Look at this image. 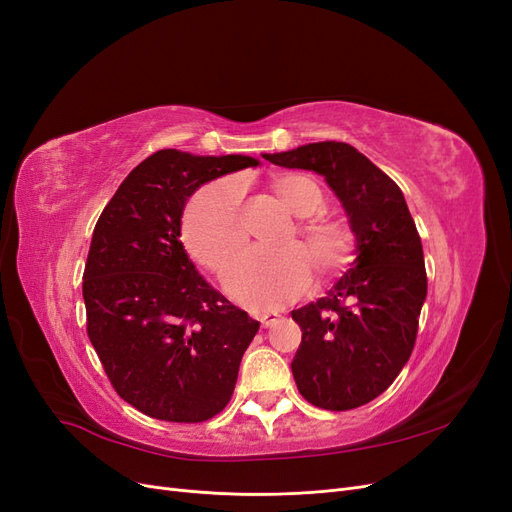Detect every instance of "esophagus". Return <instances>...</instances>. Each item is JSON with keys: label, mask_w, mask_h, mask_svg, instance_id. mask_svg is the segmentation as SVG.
<instances>
[{"label": "esophagus", "mask_w": 512, "mask_h": 512, "mask_svg": "<svg viewBox=\"0 0 512 512\" xmlns=\"http://www.w3.org/2000/svg\"><path fill=\"white\" fill-rule=\"evenodd\" d=\"M280 318H282V316L277 314V312H265V314H260V316H258V320H260L262 327H271V324H275V322L280 320Z\"/></svg>", "instance_id": "esophagus-1"}]
</instances>
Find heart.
Listing matches in <instances>:
<instances>
[{
  "label": "heart",
  "mask_w": 512,
  "mask_h": 512,
  "mask_svg": "<svg viewBox=\"0 0 512 512\" xmlns=\"http://www.w3.org/2000/svg\"><path fill=\"white\" fill-rule=\"evenodd\" d=\"M282 203L301 215L297 235L284 250H250L235 260L226 275L228 292L252 309H277L305 292L316 267L320 277H331L350 267L356 254L354 232L337 220L314 215L324 203L320 185L305 175L273 179ZM243 185L235 177L211 181L200 188L183 213V241L188 252L211 271H222L245 241L241 222Z\"/></svg>",
  "instance_id": "heart-1"
}]
</instances>
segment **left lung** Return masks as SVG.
Masks as SVG:
<instances>
[{"mask_svg":"<svg viewBox=\"0 0 512 512\" xmlns=\"http://www.w3.org/2000/svg\"><path fill=\"white\" fill-rule=\"evenodd\" d=\"M284 168L316 170L342 200L359 258L327 297L292 309L301 346L292 376L309 404L344 412L384 393L414 350L427 297L423 245L399 185L346 143L265 153Z\"/></svg>","mask_w":512,"mask_h":512,"instance_id":"1","label":"left lung"}]
</instances>
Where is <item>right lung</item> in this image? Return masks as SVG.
Wrapping results in <instances>:
<instances>
[{
	"instance_id": "obj_1",
	"label": "right lung",
	"mask_w": 512,
	"mask_h": 512,
	"mask_svg": "<svg viewBox=\"0 0 512 512\" xmlns=\"http://www.w3.org/2000/svg\"><path fill=\"white\" fill-rule=\"evenodd\" d=\"M256 164L162 149L98 218L83 273L87 335L117 395L151 418L203 423L235 391L260 322L198 275L179 235L200 185Z\"/></svg>"
}]
</instances>
